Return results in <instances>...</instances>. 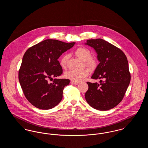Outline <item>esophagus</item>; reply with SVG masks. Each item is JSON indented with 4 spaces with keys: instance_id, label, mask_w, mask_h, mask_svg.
I'll use <instances>...</instances> for the list:
<instances>
[{
    "instance_id": "esophagus-1",
    "label": "esophagus",
    "mask_w": 148,
    "mask_h": 148,
    "mask_svg": "<svg viewBox=\"0 0 148 148\" xmlns=\"http://www.w3.org/2000/svg\"><path fill=\"white\" fill-rule=\"evenodd\" d=\"M71 83H72L74 85L79 84V83H78V82H74V81H72V82H71Z\"/></svg>"
}]
</instances>
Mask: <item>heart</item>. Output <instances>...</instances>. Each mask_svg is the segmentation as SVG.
Returning <instances> with one entry per match:
<instances>
[{
    "instance_id": "1",
    "label": "heart",
    "mask_w": 148,
    "mask_h": 148,
    "mask_svg": "<svg viewBox=\"0 0 148 148\" xmlns=\"http://www.w3.org/2000/svg\"><path fill=\"white\" fill-rule=\"evenodd\" d=\"M75 54L84 61L85 65L90 69H94L97 67V62L95 59L92 57L90 51L85 47H79L75 50ZM69 56L65 54L60 59V64L63 68H66ZM89 74V71L87 69L81 70H71L68 71L65 74V77L74 82H80Z\"/></svg>"
}]
</instances>
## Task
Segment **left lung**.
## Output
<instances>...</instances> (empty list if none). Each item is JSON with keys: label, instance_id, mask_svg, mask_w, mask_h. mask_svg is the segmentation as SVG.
Listing matches in <instances>:
<instances>
[{"label": "left lung", "instance_id": "left-lung-1", "mask_svg": "<svg viewBox=\"0 0 148 148\" xmlns=\"http://www.w3.org/2000/svg\"><path fill=\"white\" fill-rule=\"evenodd\" d=\"M85 44L95 50L100 62L92 78L101 79L100 84L86 83L89 88L85 99L97 110H110L121 101L130 82L127 56L119 48L101 39L87 40Z\"/></svg>", "mask_w": 148, "mask_h": 148}]
</instances>
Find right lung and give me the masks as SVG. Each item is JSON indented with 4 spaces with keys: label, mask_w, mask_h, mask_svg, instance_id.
I'll list each match as a JSON object with an SVG mask.
<instances>
[{
    "label": "right lung",
    "mask_w": 148,
    "mask_h": 148,
    "mask_svg": "<svg viewBox=\"0 0 148 148\" xmlns=\"http://www.w3.org/2000/svg\"><path fill=\"white\" fill-rule=\"evenodd\" d=\"M75 42L47 39L31 47L22 59L18 77L25 98L32 105L42 110L57 106L63 98L64 87L69 84L68 79L48 80L63 73L58 60L59 56L72 48Z\"/></svg>",
    "instance_id": "obj_1"
}]
</instances>
